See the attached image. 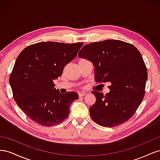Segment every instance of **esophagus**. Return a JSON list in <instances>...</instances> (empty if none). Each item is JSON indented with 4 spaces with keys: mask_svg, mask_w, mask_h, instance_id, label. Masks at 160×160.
Listing matches in <instances>:
<instances>
[{
    "mask_svg": "<svg viewBox=\"0 0 160 160\" xmlns=\"http://www.w3.org/2000/svg\"><path fill=\"white\" fill-rule=\"evenodd\" d=\"M85 93H83V92H79V97H83L85 95Z\"/></svg>",
    "mask_w": 160,
    "mask_h": 160,
    "instance_id": "esophagus-1",
    "label": "esophagus"
}]
</instances>
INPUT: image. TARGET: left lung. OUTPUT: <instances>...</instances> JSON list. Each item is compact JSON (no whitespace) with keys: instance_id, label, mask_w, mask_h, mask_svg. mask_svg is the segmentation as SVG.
Returning a JSON list of instances; mask_svg holds the SVG:
<instances>
[{"instance_id":"left-lung-1","label":"left lung","mask_w":160,"mask_h":160,"mask_svg":"<svg viewBox=\"0 0 160 160\" xmlns=\"http://www.w3.org/2000/svg\"><path fill=\"white\" fill-rule=\"evenodd\" d=\"M79 57L90 61L97 82H109V93L91 92L96 101L89 108L91 119L103 127L118 126L129 120L145 95L148 71L141 53L133 45L105 40L86 45Z\"/></svg>"}]
</instances>
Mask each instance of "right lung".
Wrapping results in <instances>:
<instances>
[{"mask_svg":"<svg viewBox=\"0 0 160 160\" xmlns=\"http://www.w3.org/2000/svg\"><path fill=\"white\" fill-rule=\"evenodd\" d=\"M83 45L41 42L27 47L18 56L9 83L17 104L33 122L49 127L68 117L70 105L79 95L73 91L61 93L53 81L62 75Z\"/></svg>","mask_w":160,"mask_h":160,"instance_id":"right-lung-1","label":"right lung"}]
</instances>
